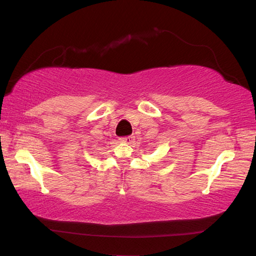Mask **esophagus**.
<instances>
[{
	"mask_svg": "<svg viewBox=\"0 0 256 256\" xmlns=\"http://www.w3.org/2000/svg\"><path fill=\"white\" fill-rule=\"evenodd\" d=\"M134 140V136H132V135H128V136H123V138H120V141H121L122 143H126V144H130L132 143Z\"/></svg>",
	"mask_w": 256,
	"mask_h": 256,
	"instance_id": "esophagus-1",
	"label": "esophagus"
}]
</instances>
